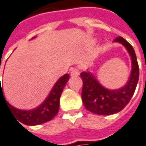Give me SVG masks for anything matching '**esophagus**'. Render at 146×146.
<instances>
[{
	"instance_id": "obj_1",
	"label": "esophagus",
	"mask_w": 146,
	"mask_h": 146,
	"mask_svg": "<svg viewBox=\"0 0 146 146\" xmlns=\"http://www.w3.org/2000/svg\"><path fill=\"white\" fill-rule=\"evenodd\" d=\"M79 75V69L77 68H73L71 71V76L72 77H75V76H78Z\"/></svg>"
}]
</instances>
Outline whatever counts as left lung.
<instances>
[{"label":"left lung","mask_w":146,"mask_h":146,"mask_svg":"<svg viewBox=\"0 0 146 146\" xmlns=\"http://www.w3.org/2000/svg\"><path fill=\"white\" fill-rule=\"evenodd\" d=\"M113 42L122 44L131 58V73L125 86L117 90H109L102 86L90 71L80 74L83 83V105L87 110L99 115H110L121 111L130 101L139 79V67L132 45L121 36L117 37Z\"/></svg>","instance_id":"1"}]
</instances>
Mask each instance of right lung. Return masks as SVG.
<instances>
[{
    "label": "right lung",
    "instance_id": "right-lung-1",
    "mask_svg": "<svg viewBox=\"0 0 146 146\" xmlns=\"http://www.w3.org/2000/svg\"><path fill=\"white\" fill-rule=\"evenodd\" d=\"M69 77L70 76L68 74H65L61 78H60L54 85L50 94H48V96L44 100V102L35 109L30 110H23L10 105L4 97L1 85V97H3L8 107H9L10 111L17 118V120L22 122L23 124L27 125H40L52 120L58 113L60 109V96L63 92L64 86L69 79Z\"/></svg>",
    "mask_w": 146,
    "mask_h": 146
}]
</instances>
